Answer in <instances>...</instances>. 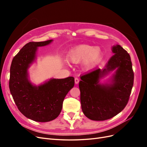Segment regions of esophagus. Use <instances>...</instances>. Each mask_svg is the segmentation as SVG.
Masks as SVG:
<instances>
[{"label":"esophagus","instance_id":"obj_1","mask_svg":"<svg viewBox=\"0 0 147 147\" xmlns=\"http://www.w3.org/2000/svg\"><path fill=\"white\" fill-rule=\"evenodd\" d=\"M79 81H80V80H79L78 78H77V77L75 78V84H78L79 83Z\"/></svg>","mask_w":147,"mask_h":147}]
</instances>
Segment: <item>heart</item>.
<instances>
[{
    "mask_svg": "<svg viewBox=\"0 0 147 147\" xmlns=\"http://www.w3.org/2000/svg\"><path fill=\"white\" fill-rule=\"evenodd\" d=\"M101 53L100 47L83 44L72 49L67 56V59L74 64H78L83 60L84 67L89 69L99 60Z\"/></svg>",
    "mask_w": 147,
    "mask_h": 147,
    "instance_id": "b5f03b06",
    "label": "heart"
}]
</instances>
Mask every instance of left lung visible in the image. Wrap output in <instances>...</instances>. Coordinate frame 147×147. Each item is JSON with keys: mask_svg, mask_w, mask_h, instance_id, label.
<instances>
[{"mask_svg": "<svg viewBox=\"0 0 147 147\" xmlns=\"http://www.w3.org/2000/svg\"><path fill=\"white\" fill-rule=\"evenodd\" d=\"M114 55L103 69L97 68L82 75L79 82L82 111L89 119L104 121L116 116L126 106L134 84V72L129 53L119 45L112 47ZM117 69L109 84L100 79Z\"/></svg>", "mask_w": 147, "mask_h": 147, "instance_id": "obj_1", "label": "left lung"}]
</instances>
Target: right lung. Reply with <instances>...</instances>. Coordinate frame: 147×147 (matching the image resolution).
Listing matches in <instances>:
<instances>
[{
	"instance_id": "1",
	"label": "right lung",
	"mask_w": 147,
	"mask_h": 147,
	"mask_svg": "<svg viewBox=\"0 0 147 147\" xmlns=\"http://www.w3.org/2000/svg\"><path fill=\"white\" fill-rule=\"evenodd\" d=\"M53 40L30 42L13 57L10 67L9 88L18 109L26 117L37 122H48L60 114L65 96L74 86V78H52L38 86L28 80V70L35 59L38 47Z\"/></svg>"
}]
</instances>
